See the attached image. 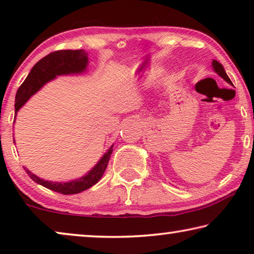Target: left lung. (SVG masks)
Segmentation results:
<instances>
[{
    "instance_id": "8db88e82",
    "label": "left lung",
    "mask_w": 254,
    "mask_h": 254,
    "mask_svg": "<svg viewBox=\"0 0 254 254\" xmlns=\"http://www.w3.org/2000/svg\"><path fill=\"white\" fill-rule=\"evenodd\" d=\"M212 67H213L214 71L216 72V74H217L218 76L222 77V78L224 79V80L226 81V83H229V84L232 85V81H231V79L229 78V76H227L226 71H225L224 67H223L222 64L218 63L217 60H213V62H212Z\"/></svg>"
}]
</instances>
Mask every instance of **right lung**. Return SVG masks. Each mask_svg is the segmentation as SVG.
<instances>
[{"label": "right lung", "instance_id": "1", "mask_svg": "<svg viewBox=\"0 0 254 254\" xmlns=\"http://www.w3.org/2000/svg\"><path fill=\"white\" fill-rule=\"evenodd\" d=\"M88 65V54L83 49L79 50H59L47 55L46 57L40 59L36 65L32 67L31 71L29 72L27 78L24 79L22 85L20 86L15 95V115L18 114L19 110L29 98L34 95L38 91L54 80L56 77L63 75H79L83 74L87 69ZM15 142V141H14ZM113 151V145L107 149V151L103 154V157L98 160L93 168L84 175L83 177L69 182H49L44 180L32 174L28 168L23 167L25 173L29 175L33 182L41 185L51 190L62 192L64 195L78 194L86 190V189L94 186L98 180L102 178L103 174L106 169L107 163H109L110 157Z\"/></svg>", "mask_w": 254, "mask_h": 254}]
</instances>
